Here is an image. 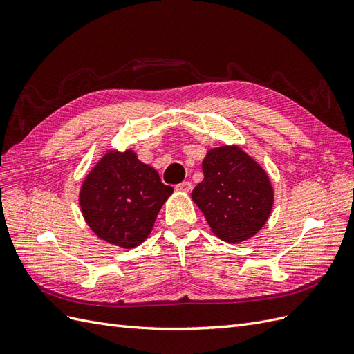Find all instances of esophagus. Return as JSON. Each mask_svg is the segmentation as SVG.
Here are the masks:
<instances>
[{
    "mask_svg": "<svg viewBox=\"0 0 354 354\" xmlns=\"http://www.w3.org/2000/svg\"><path fill=\"white\" fill-rule=\"evenodd\" d=\"M176 190L183 192V194H189V192L192 190V183H190V181H183V183H180V185L176 186Z\"/></svg>",
    "mask_w": 354,
    "mask_h": 354,
    "instance_id": "esophagus-1",
    "label": "esophagus"
}]
</instances>
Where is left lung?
I'll list each match as a JSON object with an SVG mask.
<instances>
[{"mask_svg":"<svg viewBox=\"0 0 354 354\" xmlns=\"http://www.w3.org/2000/svg\"><path fill=\"white\" fill-rule=\"evenodd\" d=\"M203 180L192 192L212 233L238 243L269 220L274 190L263 167L238 145L212 147L202 160Z\"/></svg>","mask_w":354,"mask_h":354,"instance_id":"obj_1","label":"left lung"}]
</instances>
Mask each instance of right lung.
Instances as JSON below:
<instances>
[{
    "label": "right lung",
    "mask_w": 354,
    "mask_h": 354,
    "mask_svg": "<svg viewBox=\"0 0 354 354\" xmlns=\"http://www.w3.org/2000/svg\"><path fill=\"white\" fill-rule=\"evenodd\" d=\"M173 194L158 171L138 160L131 149L106 152L84 178L80 207L102 241L131 250L151 234L158 212Z\"/></svg>",
    "instance_id": "add662e5"
}]
</instances>
